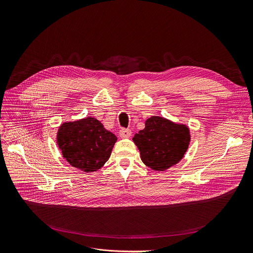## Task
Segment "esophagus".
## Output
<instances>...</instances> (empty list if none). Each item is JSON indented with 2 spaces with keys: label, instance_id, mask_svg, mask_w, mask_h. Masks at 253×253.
<instances>
[{
  "label": "esophagus",
  "instance_id": "esophagus-1",
  "mask_svg": "<svg viewBox=\"0 0 253 253\" xmlns=\"http://www.w3.org/2000/svg\"><path fill=\"white\" fill-rule=\"evenodd\" d=\"M131 134H132V132H131L130 129L122 128V129H120V131H119V135H120L121 138H128V137L131 136Z\"/></svg>",
  "mask_w": 253,
  "mask_h": 253
}]
</instances>
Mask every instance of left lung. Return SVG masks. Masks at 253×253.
<instances>
[{
    "label": "left lung",
    "instance_id": "8db88e82",
    "mask_svg": "<svg viewBox=\"0 0 253 253\" xmlns=\"http://www.w3.org/2000/svg\"><path fill=\"white\" fill-rule=\"evenodd\" d=\"M141 160L154 170H165L177 164L190 143L189 129L162 117H151L145 128L133 137Z\"/></svg>",
    "mask_w": 253,
    "mask_h": 253
}]
</instances>
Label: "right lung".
I'll list each match as a JSON object with an SVG mask.
<instances>
[{
	"instance_id": "1",
	"label": "right lung",
	"mask_w": 253,
	"mask_h": 253,
	"mask_svg": "<svg viewBox=\"0 0 253 253\" xmlns=\"http://www.w3.org/2000/svg\"><path fill=\"white\" fill-rule=\"evenodd\" d=\"M117 137L95 118L64 123L57 134V144L63 157L83 171L100 169L111 155Z\"/></svg>"
}]
</instances>
